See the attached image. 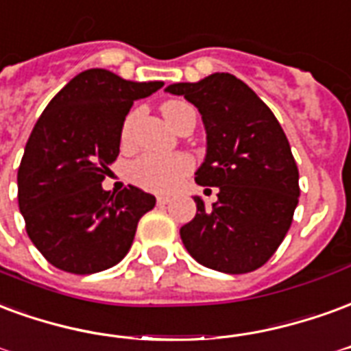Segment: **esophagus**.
Wrapping results in <instances>:
<instances>
[{
    "instance_id": "obj_1",
    "label": "esophagus",
    "mask_w": 351,
    "mask_h": 351,
    "mask_svg": "<svg viewBox=\"0 0 351 351\" xmlns=\"http://www.w3.org/2000/svg\"><path fill=\"white\" fill-rule=\"evenodd\" d=\"M168 202H170V196H157L158 206H166Z\"/></svg>"
}]
</instances>
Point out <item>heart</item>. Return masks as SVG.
<instances>
[{"instance_id": "1", "label": "heart", "mask_w": 351, "mask_h": 351, "mask_svg": "<svg viewBox=\"0 0 351 351\" xmlns=\"http://www.w3.org/2000/svg\"><path fill=\"white\" fill-rule=\"evenodd\" d=\"M183 106H186L183 102H166L162 106V114H165L166 121H172ZM134 116L136 114H130L127 117L125 127H123V138L129 136ZM191 168H193V162L185 155H155V153H149V155L138 158L136 162L132 165L130 178L136 185H140L145 191L170 193L183 181L186 173L191 172Z\"/></svg>"}]
</instances>
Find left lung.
Returning <instances> with one entry per match:
<instances>
[{
	"label": "left lung",
	"instance_id": "obj_1",
	"mask_svg": "<svg viewBox=\"0 0 351 351\" xmlns=\"http://www.w3.org/2000/svg\"><path fill=\"white\" fill-rule=\"evenodd\" d=\"M166 91L183 95L206 127V158L196 183L219 189L181 226L189 254L209 269L241 275L262 267L290 230L299 202V172L288 138L269 106L228 73L179 82Z\"/></svg>",
	"mask_w": 351,
	"mask_h": 351
}]
</instances>
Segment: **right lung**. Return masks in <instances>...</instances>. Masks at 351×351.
Instances as JSON below:
<instances>
[{"label": "right lung", "instance_id": "obj_1", "mask_svg": "<svg viewBox=\"0 0 351 351\" xmlns=\"http://www.w3.org/2000/svg\"><path fill=\"white\" fill-rule=\"evenodd\" d=\"M165 82H130L106 69L76 74L48 102L18 168V207L39 252L58 269L91 275L129 252L155 196L102 189L119 155L125 116Z\"/></svg>", "mask_w": 351, "mask_h": 351}]
</instances>
